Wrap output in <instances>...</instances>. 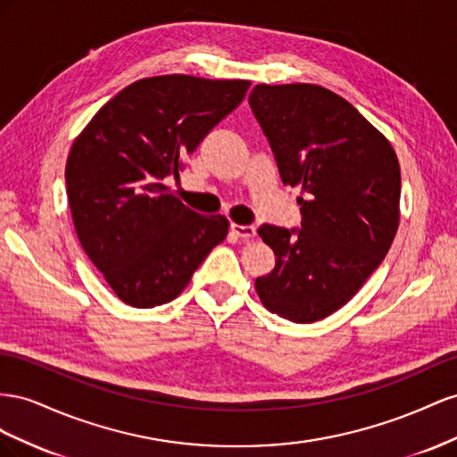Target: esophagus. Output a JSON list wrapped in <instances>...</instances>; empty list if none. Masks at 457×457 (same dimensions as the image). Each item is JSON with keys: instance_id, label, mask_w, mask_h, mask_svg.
<instances>
[{"instance_id": "esophagus-1", "label": "esophagus", "mask_w": 457, "mask_h": 457, "mask_svg": "<svg viewBox=\"0 0 457 457\" xmlns=\"http://www.w3.org/2000/svg\"><path fill=\"white\" fill-rule=\"evenodd\" d=\"M231 231L236 233L241 239H251L256 236V228L254 226H241V224H231Z\"/></svg>"}]
</instances>
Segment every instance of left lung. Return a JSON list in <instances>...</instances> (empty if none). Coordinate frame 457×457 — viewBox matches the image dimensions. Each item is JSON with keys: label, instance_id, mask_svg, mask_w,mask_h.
I'll return each instance as SVG.
<instances>
[{"label": "left lung", "instance_id": "1", "mask_svg": "<svg viewBox=\"0 0 457 457\" xmlns=\"http://www.w3.org/2000/svg\"><path fill=\"white\" fill-rule=\"evenodd\" d=\"M251 109L285 186L301 187L303 229L264 224L276 268L256 278L260 303L314 323L354 296L381 264L400 221V164L390 141L331 89L254 86Z\"/></svg>", "mask_w": 457, "mask_h": 457}]
</instances>
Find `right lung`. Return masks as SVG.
<instances>
[{
  "label": "right lung",
  "mask_w": 457,
  "mask_h": 457,
  "mask_svg": "<svg viewBox=\"0 0 457 457\" xmlns=\"http://www.w3.org/2000/svg\"><path fill=\"white\" fill-rule=\"evenodd\" d=\"M249 80L187 74L141 78L103 105L74 139L67 195L76 236L114 295L128 306L174 301L229 220L181 203L166 176L236 109Z\"/></svg>",
  "instance_id": "1"
}]
</instances>
